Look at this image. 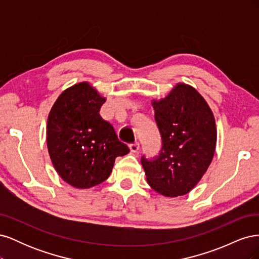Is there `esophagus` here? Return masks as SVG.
<instances>
[{"instance_id":"34e87169","label":"esophagus","mask_w":259,"mask_h":259,"mask_svg":"<svg viewBox=\"0 0 259 259\" xmlns=\"http://www.w3.org/2000/svg\"><path fill=\"white\" fill-rule=\"evenodd\" d=\"M130 149H131V152H133V153L138 152V150H139V144L138 143L131 144L130 145Z\"/></svg>"}]
</instances>
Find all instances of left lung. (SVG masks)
I'll return each instance as SVG.
<instances>
[{"mask_svg":"<svg viewBox=\"0 0 259 259\" xmlns=\"http://www.w3.org/2000/svg\"><path fill=\"white\" fill-rule=\"evenodd\" d=\"M152 106L162 148L151 160L142 156L147 182L165 197L187 194L213 160L217 138L213 112L198 91L184 83Z\"/></svg>","mask_w":259,"mask_h":259,"instance_id":"1","label":"left lung"}]
</instances>
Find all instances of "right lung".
I'll return each instance as SVG.
<instances>
[{"label":"right lung","instance_id":"add662e5","mask_svg":"<svg viewBox=\"0 0 259 259\" xmlns=\"http://www.w3.org/2000/svg\"><path fill=\"white\" fill-rule=\"evenodd\" d=\"M105 101L88 82L77 83L60 94L49 114L46 142L53 165L79 189L105 182L116 156L130 152L99 114Z\"/></svg>","mask_w":259,"mask_h":259}]
</instances>
